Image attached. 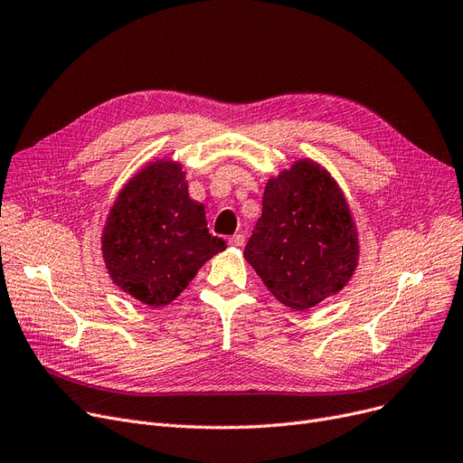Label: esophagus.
I'll use <instances>...</instances> for the list:
<instances>
[{
	"label": "esophagus",
	"mask_w": 463,
	"mask_h": 463,
	"mask_svg": "<svg viewBox=\"0 0 463 463\" xmlns=\"http://www.w3.org/2000/svg\"><path fill=\"white\" fill-rule=\"evenodd\" d=\"M229 244L234 246V248H241L246 244V236L244 234H234L229 238Z\"/></svg>",
	"instance_id": "esophagus-1"
}]
</instances>
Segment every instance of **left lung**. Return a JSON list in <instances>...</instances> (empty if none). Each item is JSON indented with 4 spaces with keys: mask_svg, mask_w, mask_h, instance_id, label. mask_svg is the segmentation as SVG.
Wrapping results in <instances>:
<instances>
[{
    "mask_svg": "<svg viewBox=\"0 0 463 463\" xmlns=\"http://www.w3.org/2000/svg\"><path fill=\"white\" fill-rule=\"evenodd\" d=\"M358 251L345 194L319 163L298 159L269 180L244 257L283 306L304 311L337 295Z\"/></svg>",
    "mask_w": 463,
    "mask_h": 463,
    "instance_id": "1",
    "label": "left lung"
}]
</instances>
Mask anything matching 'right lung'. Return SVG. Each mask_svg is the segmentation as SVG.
Masks as SVG:
<instances>
[{
  "mask_svg": "<svg viewBox=\"0 0 463 463\" xmlns=\"http://www.w3.org/2000/svg\"><path fill=\"white\" fill-rule=\"evenodd\" d=\"M227 248L212 236L204 206L187 193L182 165H146L119 191L101 236L110 279L138 302L168 306L201 266Z\"/></svg>",
  "mask_w": 463,
  "mask_h": 463,
  "instance_id": "1",
  "label": "right lung"
}]
</instances>
